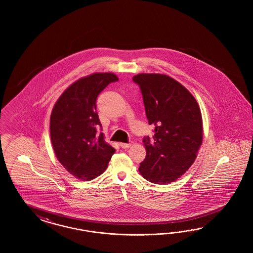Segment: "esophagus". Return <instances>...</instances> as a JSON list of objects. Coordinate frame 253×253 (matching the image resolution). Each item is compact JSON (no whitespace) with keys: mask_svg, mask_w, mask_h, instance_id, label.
<instances>
[{"mask_svg":"<svg viewBox=\"0 0 253 253\" xmlns=\"http://www.w3.org/2000/svg\"><path fill=\"white\" fill-rule=\"evenodd\" d=\"M120 146L122 147V148H128V147H130V144H125V143H120Z\"/></svg>","mask_w":253,"mask_h":253,"instance_id":"1","label":"esophagus"}]
</instances>
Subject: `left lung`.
<instances>
[{
  "label": "left lung",
  "instance_id": "8db88e82",
  "mask_svg": "<svg viewBox=\"0 0 253 253\" xmlns=\"http://www.w3.org/2000/svg\"><path fill=\"white\" fill-rule=\"evenodd\" d=\"M154 135L144 138L146 156L139 171L147 181L167 184L190 168L202 144V117L194 96L183 85L163 74H138Z\"/></svg>",
  "mask_w": 253,
  "mask_h": 253
}]
</instances>
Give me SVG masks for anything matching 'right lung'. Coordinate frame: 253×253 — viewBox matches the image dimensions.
I'll return each mask as SVG.
<instances>
[{"label": "right lung", "mask_w": 253, "mask_h": 253, "mask_svg": "<svg viewBox=\"0 0 253 253\" xmlns=\"http://www.w3.org/2000/svg\"><path fill=\"white\" fill-rule=\"evenodd\" d=\"M119 79L113 73H94L78 80L63 92L50 119V134L58 161L83 181H91L107 169L115 148L104 140L96 111L100 92Z\"/></svg>", "instance_id": "right-lung-1"}]
</instances>
